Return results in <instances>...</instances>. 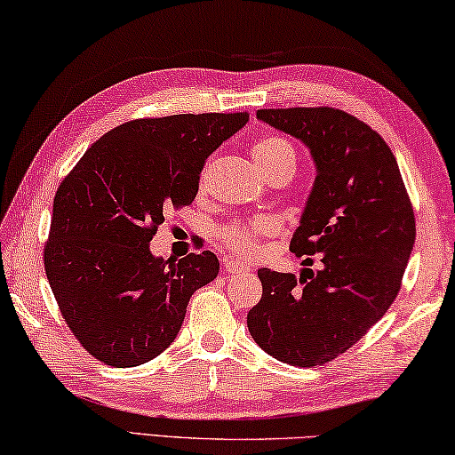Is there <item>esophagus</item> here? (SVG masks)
I'll return each instance as SVG.
<instances>
[{"instance_id": "34e87169", "label": "esophagus", "mask_w": 455, "mask_h": 455, "mask_svg": "<svg viewBox=\"0 0 455 455\" xmlns=\"http://www.w3.org/2000/svg\"><path fill=\"white\" fill-rule=\"evenodd\" d=\"M248 270H250V267L240 264V262H226V266H223V274H226V276H234V274H243Z\"/></svg>"}]
</instances>
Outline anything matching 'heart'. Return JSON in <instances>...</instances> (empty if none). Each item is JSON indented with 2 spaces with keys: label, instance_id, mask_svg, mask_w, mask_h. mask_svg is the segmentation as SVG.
Listing matches in <instances>:
<instances>
[{
  "label": "heart",
  "instance_id": "obj_1",
  "mask_svg": "<svg viewBox=\"0 0 455 455\" xmlns=\"http://www.w3.org/2000/svg\"><path fill=\"white\" fill-rule=\"evenodd\" d=\"M251 157H254L256 167L264 177L282 167H290L292 171L296 167V151L292 143L276 135L258 140L254 148H251ZM274 232H276V221L274 220L251 218L228 223V226H223L220 229L218 235L221 243L226 245L228 250H232L234 254L256 256L259 248H262L264 237Z\"/></svg>",
  "mask_w": 455,
  "mask_h": 455
}]
</instances>
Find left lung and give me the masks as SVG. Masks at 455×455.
<instances>
[{
	"label": "left lung",
	"mask_w": 455,
	"mask_h": 455,
	"mask_svg": "<svg viewBox=\"0 0 455 455\" xmlns=\"http://www.w3.org/2000/svg\"><path fill=\"white\" fill-rule=\"evenodd\" d=\"M259 121L300 139L315 188L290 250L300 276L258 270L251 339L292 367H316L361 340L395 300L415 242V215L395 155L367 123L332 107L262 108Z\"/></svg>",
	"instance_id": "left-lung-1"
}]
</instances>
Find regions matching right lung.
Here are the masks:
<instances>
[{
    "label": "right lung",
    "mask_w": 455,
    "mask_h": 455,
    "mask_svg": "<svg viewBox=\"0 0 455 455\" xmlns=\"http://www.w3.org/2000/svg\"><path fill=\"white\" fill-rule=\"evenodd\" d=\"M248 113L135 118L102 135L62 179L44 267L74 337L110 367H137L175 340L191 294L218 276L213 251L155 258L169 210L197 196L205 159Z\"/></svg>",
    "instance_id": "right-lung-1"
}]
</instances>
